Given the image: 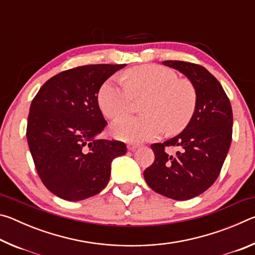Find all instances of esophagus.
Here are the masks:
<instances>
[{
	"instance_id": "1",
	"label": "esophagus",
	"mask_w": 255,
	"mask_h": 255,
	"mask_svg": "<svg viewBox=\"0 0 255 255\" xmlns=\"http://www.w3.org/2000/svg\"><path fill=\"white\" fill-rule=\"evenodd\" d=\"M127 148H128L129 150H135L136 148H138V145H136V144H129V145L127 146Z\"/></svg>"
}]
</instances>
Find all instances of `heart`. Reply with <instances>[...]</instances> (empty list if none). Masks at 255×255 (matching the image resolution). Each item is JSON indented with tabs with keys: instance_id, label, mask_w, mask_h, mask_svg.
Segmentation results:
<instances>
[{
	"instance_id": "obj_1",
	"label": "heart",
	"mask_w": 255,
	"mask_h": 255,
	"mask_svg": "<svg viewBox=\"0 0 255 255\" xmlns=\"http://www.w3.org/2000/svg\"><path fill=\"white\" fill-rule=\"evenodd\" d=\"M133 98L143 99L141 117H125L116 122L112 132L119 139L139 143L185 128L195 112L197 94L192 83L179 79L170 68L141 65L128 70L124 83L108 80L99 90L98 103L102 114L117 119L130 112Z\"/></svg>"
}]
</instances>
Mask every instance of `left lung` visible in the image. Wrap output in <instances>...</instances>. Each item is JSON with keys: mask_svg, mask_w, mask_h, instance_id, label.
<instances>
[{"mask_svg": "<svg viewBox=\"0 0 255 255\" xmlns=\"http://www.w3.org/2000/svg\"><path fill=\"white\" fill-rule=\"evenodd\" d=\"M162 64L190 80L197 94L196 108L179 135L150 145L155 159L144 171V178L159 195L188 200L205 192L221 173L232 143V106L221 83L204 66L181 60ZM167 147L179 150L170 155L165 150Z\"/></svg>", "mask_w": 255, "mask_h": 255, "instance_id": "1", "label": "left lung"}]
</instances>
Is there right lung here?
<instances>
[{
  "label": "right lung",
  "mask_w": 255,
  "mask_h": 255,
  "mask_svg": "<svg viewBox=\"0 0 255 255\" xmlns=\"http://www.w3.org/2000/svg\"><path fill=\"white\" fill-rule=\"evenodd\" d=\"M125 66L97 64L64 71L33 98L27 125L30 153L45 187L64 200L101 192L109 182L111 162L127 152L123 141L97 138L107 126L99 90Z\"/></svg>",
  "instance_id": "add662e5"
}]
</instances>
